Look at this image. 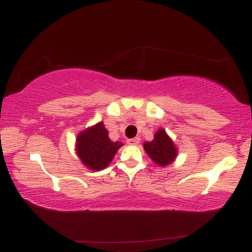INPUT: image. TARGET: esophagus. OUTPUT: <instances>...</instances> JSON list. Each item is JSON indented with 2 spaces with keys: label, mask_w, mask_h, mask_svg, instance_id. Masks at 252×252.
I'll return each instance as SVG.
<instances>
[{
  "label": "esophagus",
  "mask_w": 252,
  "mask_h": 252,
  "mask_svg": "<svg viewBox=\"0 0 252 252\" xmlns=\"http://www.w3.org/2000/svg\"><path fill=\"white\" fill-rule=\"evenodd\" d=\"M139 142H140V138H139V137H135V138H132V139H127V140H126L127 145H131V146H137Z\"/></svg>",
  "instance_id": "34e87169"
}]
</instances>
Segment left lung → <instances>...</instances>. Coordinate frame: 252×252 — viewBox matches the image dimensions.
Wrapping results in <instances>:
<instances>
[{
	"label": "left lung",
	"instance_id": "8db88e82",
	"mask_svg": "<svg viewBox=\"0 0 252 252\" xmlns=\"http://www.w3.org/2000/svg\"><path fill=\"white\" fill-rule=\"evenodd\" d=\"M143 149L156 165L161 167L173 163L178 153L177 146L162 127L155 133L153 141L143 143Z\"/></svg>",
	"mask_w": 252,
	"mask_h": 252
}]
</instances>
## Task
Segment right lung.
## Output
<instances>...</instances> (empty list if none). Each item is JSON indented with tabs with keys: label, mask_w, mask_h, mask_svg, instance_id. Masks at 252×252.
<instances>
[{
	"label": "right lung",
	"mask_w": 252,
	"mask_h": 252,
	"mask_svg": "<svg viewBox=\"0 0 252 252\" xmlns=\"http://www.w3.org/2000/svg\"><path fill=\"white\" fill-rule=\"evenodd\" d=\"M122 146V142L111 140L101 121L77 134L75 151L84 166L96 171L106 168Z\"/></svg>",
	"instance_id": "1"
}]
</instances>
